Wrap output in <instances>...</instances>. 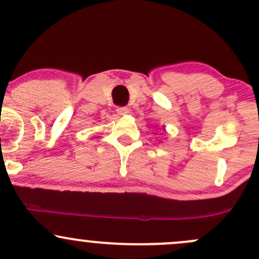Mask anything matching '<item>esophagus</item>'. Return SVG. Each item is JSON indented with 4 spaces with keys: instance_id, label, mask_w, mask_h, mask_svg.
Instances as JSON below:
<instances>
[{
    "instance_id": "1",
    "label": "esophagus",
    "mask_w": 259,
    "mask_h": 259,
    "mask_svg": "<svg viewBox=\"0 0 259 259\" xmlns=\"http://www.w3.org/2000/svg\"><path fill=\"white\" fill-rule=\"evenodd\" d=\"M117 113L119 115H126L129 113V109H127V107H118Z\"/></svg>"
}]
</instances>
